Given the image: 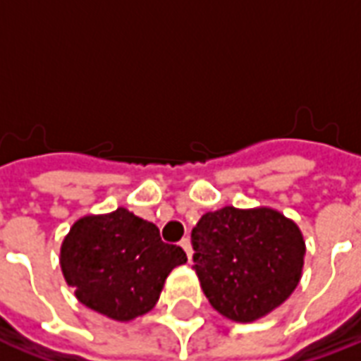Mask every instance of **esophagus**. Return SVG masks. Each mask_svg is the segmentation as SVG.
Returning a JSON list of instances; mask_svg holds the SVG:
<instances>
[{
  "instance_id": "esophagus-1",
  "label": "esophagus",
  "mask_w": 361,
  "mask_h": 361,
  "mask_svg": "<svg viewBox=\"0 0 361 361\" xmlns=\"http://www.w3.org/2000/svg\"><path fill=\"white\" fill-rule=\"evenodd\" d=\"M180 245L183 247V251H185V255H188L189 261H191V242H189V238H183L180 242Z\"/></svg>"
}]
</instances>
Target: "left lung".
Instances as JSON below:
<instances>
[{"instance_id":"8db88e82","label":"left lung","mask_w":361,"mask_h":361,"mask_svg":"<svg viewBox=\"0 0 361 361\" xmlns=\"http://www.w3.org/2000/svg\"><path fill=\"white\" fill-rule=\"evenodd\" d=\"M193 269L204 295L224 317L251 323L288 300L305 255L302 232L272 209L203 214L191 230Z\"/></svg>"}]
</instances>
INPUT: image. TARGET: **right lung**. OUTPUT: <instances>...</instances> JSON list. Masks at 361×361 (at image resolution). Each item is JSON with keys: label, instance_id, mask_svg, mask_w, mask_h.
I'll return each mask as SVG.
<instances>
[{"label": "right lung", "instance_id": "obj_1", "mask_svg": "<svg viewBox=\"0 0 361 361\" xmlns=\"http://www.w3.org/2000/svg\"><path fill=\"white\" fill-rule=\"evenodd\" d=\"M185 261L180 245L127 209L77 220L61 245V271L79 302L116 321L152 310L166 276Z\"/></svg>", "mask_w": 361, "mask_h": 361}]
</instances>
